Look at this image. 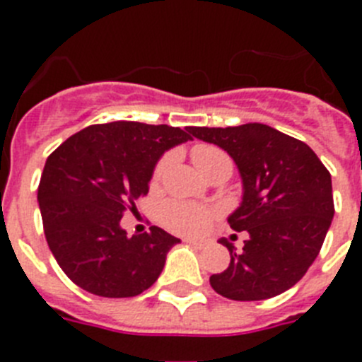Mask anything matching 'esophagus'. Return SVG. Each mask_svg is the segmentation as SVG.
Here are the masks:
<instances>
[{
	"instance_id": "obj_1",
	"label": "esophagus",
	"mask_w": 362,
	"mask_h": 362,
	"mask_svg": "<svg viewBox=\"0 0 362 362\" xmlns=\"http://www.w3.org/2000/svg\"><path fill=\"white\" fill-rule=\"evenodd\" d=\"M187 243H188V245L194 246V248H197V250H201V248H204V243H201V241H194V239H187Z\"/></svg>"
}]
</instances>
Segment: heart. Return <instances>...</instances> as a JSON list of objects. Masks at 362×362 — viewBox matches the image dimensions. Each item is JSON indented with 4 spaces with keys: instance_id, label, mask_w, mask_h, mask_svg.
<instances>
[{
    "instance_id": "obj_1",
    "label": "heart",
    "mask_w": 362,
    "mask_h": 362,
    "mask_svg": "<svg viewBox=\"0 0 362 362\" xmlns=\"http://www.w3.org/2000/svg\"><path fill=\"white\" fill-rule=\"evenodd\" d=\"M192 161L194 165L203 172L204 175H209L210 172L216 168L221 163L230 161L223 150H219L214 145H196L192 148ZM168 158H163L161 161L156 165L153 170V179L161 177L163 170H165ZM217 210L204 206V204L190 203V201H168L161 210V219L165 223L166 228H170L172 232L181 233V235H199L204 230L209 228L210 221L216 217Z\"/></svg>"
}]
</instances>
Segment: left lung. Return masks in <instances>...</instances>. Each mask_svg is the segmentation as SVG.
I'll list each match as a JSON object with an SVG mask.
<instances>
[{"label": "left lung", "instance_id": "1", "mask_svg": "<svg viewBox=\"0 0 362 362\" xmlns=\"http://www.w3.org/2000/svg\"><path fill=\"white\" fill-rule=\"evenodd\" d=\"M197 139L221 146L235 161L243 201L230 228L248 232L243 252H230L225 272L210 284L233 300H263L292 288L321 250L334 217L332 177L306 143L268 124L226 129L190 127Z\"/></svg>", "mask_w": 362, "mask_h": 362}]
</instances>
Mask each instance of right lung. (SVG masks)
<instances>
[{"label": "right lung", "instance_id": "1", "mask_svg": "<svg viewBox=\"0 0 362 362\" xmlns=\"http://www.w3.org/2000/svg\"><path fill=\"white\" fill-rule=\"evenodd\" d=\"M188 139L179 127L114 121L79 130L50 153L37 201L50 252L74 284L134 297L158 281L179 239L159 226L129 238L121 217L148 194L158 159Z\"/></svg>", "mask_w": 362, "mask_h": 362}]
</instances>
